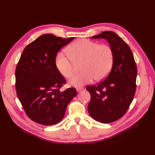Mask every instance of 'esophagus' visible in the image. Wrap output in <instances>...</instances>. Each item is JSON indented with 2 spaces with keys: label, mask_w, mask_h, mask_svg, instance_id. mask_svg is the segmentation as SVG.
I'll return each mask as SVG.
<instances>
[{
  "label": "esophagus",
  "mask_w": 155,
  "mask_h": 155,
  "mask_svg": "<svg viewBox=\"0 0 155 155\" xmlns=\"http://www.w3.org/2000/svg\"><path fill=\"white\" fill-rule=\"evenodd\" d=\"M83 88H84L83 87H78L76 88V90L78 92H79V91H81L83 90Z\"/></svg>",
  "instance_id": "esophagus-1"
}]
</instances>
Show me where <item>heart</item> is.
Listing matches in <instances>:
<instances>
[{"label":"heart","instance_id":"b5f03b06","mask_svg":"<svg viewBox=\"0 0 155 155\" xmlns=\"http://www.w3.org/2000/svg\"><path fill=\"white\" fill-rule=\"evenodd\" d=\"M67 53L60 51L55 57V67L66 78L74 73V63L81 62V72L69 81V85L79 87L89 83L94 79L101 81L109 74L114 62V52L110 46L100 45L86 39H79L70 45Z\"/></svg>","mask_w":155,"mask_h":155}]
</instances>
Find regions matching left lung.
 I'll list each match as a JSON object with an SVG mask.
<instances>
[{
  "label": "left lung",
  "instance_id": "left-lung-1",
  "mask_svg": "<svg viewBox=\"0 0 155 155\" xmlns=\"http://www.w3.org/2000/svg\"><path fill=\"white\" fill-rule=\"evenodd\" d=\"M92 39H105L114 52L112 69L104 81L88 86L91 94L89 114L101 123L121 118L128 110L137 89V64L128 45L116 33L105 31Z\"/></svg>",
  "mask_w": 155,
  "mask_h": 155
}]
</instances>
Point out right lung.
Instances as JSON below:
<instances>
[{
    "label": "right lung",
    "mask_w": 155,
    "mask_h": 155,
    "mask_svg": "<svg viewBox=\"0 0 155 155\" xmlns=\"http://www.w3.org/2000/svg\"><path fill=\"white\" fill-rule=\"evenodd\" d=\"M74 37L44 34L28 45L15 70V88L26 115L35 122L52 125L61 121L76 88L60 91L66 79L55 67L58 51Z\"/></svg>",
    "instance_id": "add662e5"
}]
</instances>
